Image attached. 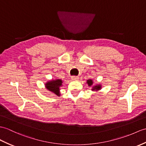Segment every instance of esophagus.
Segmentation results:
<instances>
[{
	"label": "esophagus",
	"instance_id": "esophagus-1",
	"mask_svg": "<svg viewBox=\"0 0 146 146\" xmlns=\"http://www.w3.org/2000/svg\"><path fill=\"white\" fill-rule=\"evenodd\" d=\"M78 79H79L78 77L76 76H73L72 77V80L73 81H78Z\"/></svg>",
	"mask_w": 146,
	"mask_h": 146
}]
</instances>
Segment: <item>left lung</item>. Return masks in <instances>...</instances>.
Instances as JSON below:
<instances>
[{"mask_svg": "<svg viewBox=\"0 0 146 146\" xmlns=\"http://www.w3.org/2000/svg\"><path fill=\"white\" fill-rule=\"evenodd\" d=\"M86 83H88V84L89 86H91L93 84V81L92 80H88ZM101 89V84H96V85L93 86V88L91 89V90H92V91H98V90H100Z\"/></svg>", "mask_w": 146, "mask_h": 146, "instance_id": "8db88e82", "label": "left lung"}]
</instances>
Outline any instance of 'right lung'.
<instances>
[{
	"instance_id": "right-lung-1",
	"label": "right lung",
	"mask_w": 146,
	"mask_h": 146,
	"mask_svg": "<svg viewBox=\"0 0 146 146\" xmlns=\"http://www.w3.org/2000/svg\"><path fill=\"white\" fill-rule=\"evenodd\" d=\"M62 83L63 81L62 80L56 79L48 81L45 84L47 90L56 94V95L60 96V88L62 86Z\"/></svg>"
}]
</instances>
